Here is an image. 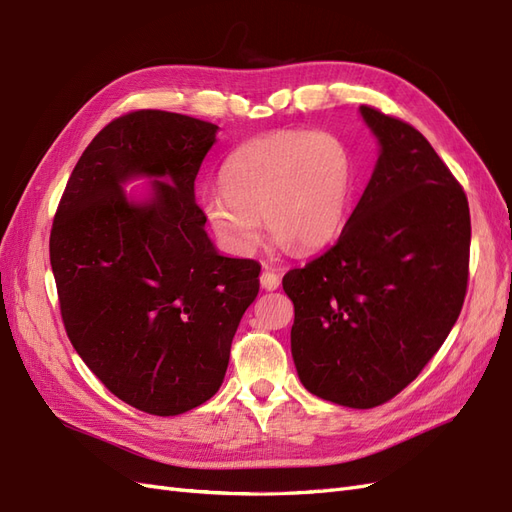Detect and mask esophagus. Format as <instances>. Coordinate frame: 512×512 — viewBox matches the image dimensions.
Wrapping results in <instances>:
<instances>
[{
  "label": "esophagus",
  "instance_id": "esophagus-1",
  "mask_svg": "<svg viewBox=\"0 0 512 512\" xmlns=\"http://www.w3.org/2000/svg\"><path fill=\"white\" fill-rule=\"evenodd\" d=\"M260 286L265 288V290H275V288L280 286V275L267 267L265 271L260 273Z\"/></svg>",
  "mask_w": 512,
  "mask_h": 512
}]
</instances>
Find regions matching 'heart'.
<instances>
[{"label": "heart", "mask_w": 512, "mask_h": 512, "mask_svg": "<svg viewBox=\"0 0 512 512\" xmlns=\"http://www.w3.org/2000/svg\"><path fill=\"white\" fill-rule=\"evenodd\" d=\"M222 190L202 200V215L230 252H252L260 219L293 254L334 241L353 193L349 146L329 131L286 129L241 144L222 168Z\"/></svg>", "instance_id": "b5f03b06"}]
</instances>
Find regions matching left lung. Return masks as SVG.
I'll return each mask as SVG.
<instances>
[{
    "label": "left lung",
    "instance_id": "obj_1",
    "mask_svg": "<svg viewBox=\"0 0 512 512\" xmlns=\"http://www.w3.org/2000/svg\"><path fill=\"white\" fill-rule=\"evenodd\" d=\"M381 155L338 241L290 269V351L306 390L331 403H388L457 323L469 278L467 196L409 122L359 107Z\"/></svg>",
    "mask_w": 512,
    "mask_h": 512
}]
</instances>
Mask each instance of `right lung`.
<instances>
[{
    "label": "right lung",
    "instance_id": "1",
    "mask_svg": "<svg viewBox=\"0 0 512 512\" xmlns=\"http://www.w3.org/2000/svg\"><path fill=\"white\" fill-rule=\"evenodd\" d=\"M215 131L161 109L114 118L79 157L53 217L66 336L109 392L150 416H178L219 390L258 295L260 265L215 252L193 193ZM137 173L169 178L146 205L119 189Z\"/></svg>",
    "mask_w": 512,
    "mask_h": 512
}]
</instances>
